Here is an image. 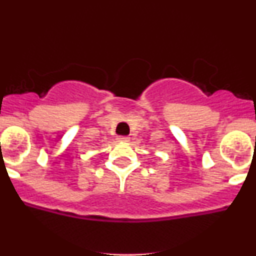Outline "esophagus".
<instances>
[{"mask_svg": "<svg viewBox=\"0 0 256 256\" xmlns=\"http://www.w3.org/2000/svg\"><path fill=\"white\" fill-rule=\"evenodd\" d=\"M116 140H118V142H128V140H130V137L118 136V137H116Z\"/></svg>", "mask_w": 256, "mask_h": 256, "instance_id": "1", "label": "esophagus"}]
</instances>
